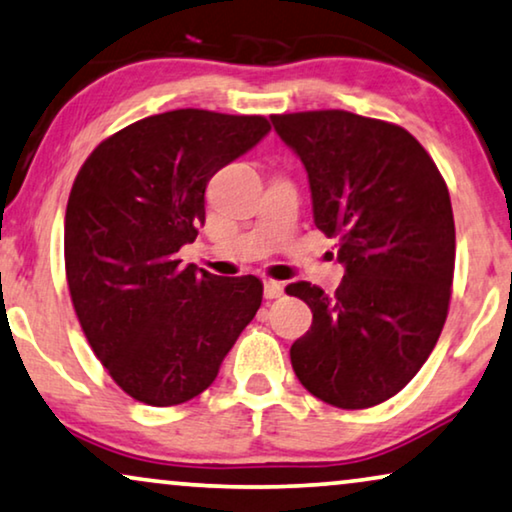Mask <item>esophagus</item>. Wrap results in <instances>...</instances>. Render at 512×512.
<instances>
[{
	"label": "esophagus",
	"mask_w": 512,
	"mask_h": 512,
	"mask_svg": "<svg viewBox=\"0 0 512 512\" xmlns=\"http://www.w3.org/2000/svg\"><path fill=\"white\" fill-rule=\"evenodd\" d=\"M263 293L265 298H279L284 293V284L282 282H275V279H265L263 282Z\"/></svg>",
	"instance_id": "esophagus-1"
}]
</instances>
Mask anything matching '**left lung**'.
Wrapping results in <instances>:
<instances>
[{"mask_svg":"<svg viewBox=\"0 0 512 512\" xmlns=\"http://www.w3.org/2000/svg\"><path fill=\"white\" fill-rule=\"evenodd\" d=\"M305 165L314 226L338 237L345 277L333 296L286 286L312 326L291 366L312 396L342 410L396 396L436 347L454 275L450 193L401 125L342 109L270 116Z\"/></svg>","mask_w":512,"mask_h":512,"instance_id":"obj_1","label":"left lung"}]
</instances>
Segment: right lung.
I'll return each mask as SVG.
<instances>
[{"mask_svg": "<svg viewBox=\"0 0 512 512\" xmlns=\"http://www.w3.org/2000/svg\"><path fill=\"white\" fill-rule=\"evenodd\" d=\"M270 132L263 116L177 109L97 146L65 214V268L97 359L139 403L191 401L256 317L263 284L181 265L205 223V188Z\"/></svg>", "mask_w": 512, "mask_h": 512, "instance_id": "add662e5", "label": "right lung"}]
</instances>
